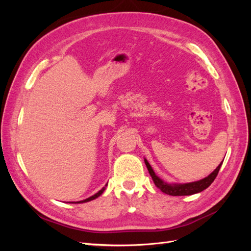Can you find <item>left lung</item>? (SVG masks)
<instances>
[{
    "label": "left lung",
    "instance_id": "1",
    "mask_svg": "<svg viewBox=\"0 0 251 251\" xmlns=\"http://www.w3.org/2000/svg\"><path fill=\"white\" fill-rule=\"evenodd\" d=\"M144 162H146L148 171L151 175V179H153L155 185L159 189H160L161 192H163L166 195H170V196H189V195L200 193V192L204 191V189H206L216 179L217 175L220 171V168H221V165L223 163V161H222V163H220L218 168L214 172L202 180L191 182V183H184V184H169V183H166V182H164L163 180H161L158 176H156L155 172L153 171V169H151V166L150 165L147 159H144Z\"/></svg>",
    "mask_w": 251,
    "mask_h": 251
}]
</instances>
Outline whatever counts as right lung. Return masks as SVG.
Listing matches in <instances>:
<instances>
[{"label":"right lung","instance_id":"1","mask_svg":"<svg viewBox=\"0 0 251 251\" xmlns=\"http://www.w3.org/2000/svg\"><path fill=\"white\" fill-rule=\"evenodd\" d=\"M105 186H107V184H105ZM105 186L104 187H102L100 192L98 193H96L95 195H93V196H91L90 198H88V199H85V200H82V201H78V202H75V203H85V202H89V201H91V200H94V199H96V198H98V197H100L103 192H104V189H105Z\"/></svg>","mask_w":251,"mask_h":251}]
</instances>
